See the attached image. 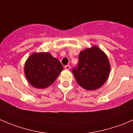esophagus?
I'll list each match as a JSON object with an SVG mask.
<instances>
[{"instance_id":"34e87169","label":"esophagus","mask_w":133,"mask_h":133,"mask_svg":"<svg viewBox=\"0 0 133 133\" xmlns=\"http://www.w3.org/2000/svg\"><path fill=\"white\" fill-rule=\"evenodd\" d=\"M70 68H71V66L69 65H67L65 66V69H66V70H69V69H70Z\"/></svg>"}]
</instances>
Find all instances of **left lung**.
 <instances>
[{
  "mask_svg": "<svg viewBox=\"0 0 133 133\" xmlns=\"http://www.w3.org/2000/svg\"><path fill=\"white\" fill-rule=\"evenodd\" d=\"M77 68L73 74L82 88L93 91L101 88L108 80L111 69L107 55L96 45L80 52Z\"/></svg>",
  "mask_w": 133,
  "mask_h": 133,
  "instance_id": "1",
  "label": "left lung"
}]
</instances>
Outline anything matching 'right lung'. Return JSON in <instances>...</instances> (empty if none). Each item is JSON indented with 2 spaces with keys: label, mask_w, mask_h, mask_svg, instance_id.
Wrapping results in <instances>:
<instances>
[{
  "label": "right lung",
  "mask_w": 133,
  "mask_h": 133,
  "mask_svg": "<svg viewBox=\"0 0 133 133\" xmlns=\"http://www.w3.org/2000/svg\"><path fill=\"white\" fill-rule=\"evenodd\" d=\"M63 70L57 58L48 52L33 53L24 64V73L29 84L34 88L44 89L51 85Z\"/></svg>",
  "instance_id": "add662e5"
}]
</instances>
